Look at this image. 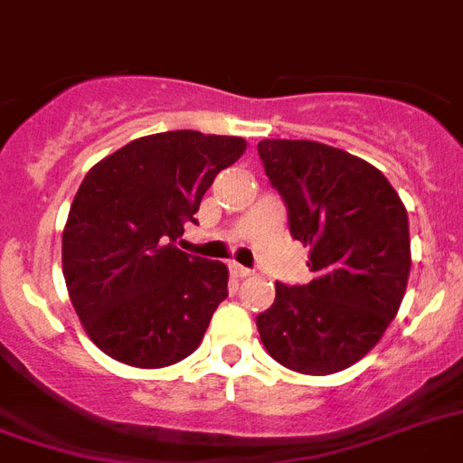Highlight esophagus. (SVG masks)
Wrapping results in <instances>:
<instances>
[{
    "label": "esophagus",
    "mask_w": 463,
    "mask_h": 463,
    "mask_svg": "<svg viewBox=\"0 0 463 463\" xmlns=\"http://www.w3.org/2000/svg\"><path fill=\"white\" fill-rule=\"evenodd\" d=\"M231 273L235 278H250L251 269H247V266H240V264H231Z\"/></svg>",
    "instance_id": "1"
}]
</instances>
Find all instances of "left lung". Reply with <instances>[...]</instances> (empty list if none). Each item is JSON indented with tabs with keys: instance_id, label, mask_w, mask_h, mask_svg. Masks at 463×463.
I'll return each instance as SVG.
<instances>
[{
	"instance_id": "obj_1",
	"label": "left lung",
	"mask_w": 463,
	"mask_h": 463,
	"mask_svg": "<svg viewBox=\"0 0 463 463\" xmlns=\"http://www.w3.org/2000/svg\"><path fill=\"white\" fill-rule=\"evenodd\" d=\"M257 149L314 273L307 285L276 283L259 335L285 368L337 373L375 347L400 309L411 269L407 209L378 168L335 146L261 140Z\"/></svg>"
}]
</instances>
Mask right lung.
<instances>
[{
	"mask_svg": "<svg viewBox=\"0 0 463 463\" xmlns=\"http://www.w3.org/2000/svg\"><path fill=\"white\" fill-rule=\"evenodd\" d=\"M244 146L231 135L168 130L128 142L85 175L63 231V278L104 354L161 368L199 347L228 297V269L175 242Z\"/></svg>",
	"mask_w": 463,
	"mask_h": 463,
	"instance_id": "right-lung-1",
	"label": "right lung"
}]
</instances>
